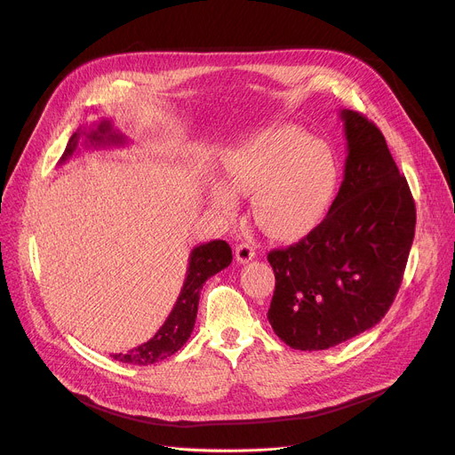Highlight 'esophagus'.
<instances>
[{"label": "esophagus", "mask_w": 455, "mask_h": 455, "mask_svg": "<svg viewBox=\"0 0 455 455\" xmlns=\"http://www.w3.org/2000/svg\"><path fill=\"white\" fill-rule=\"evenodd\" d=\"M256 256V251L249 243H239L235 247V259L239 263H249Z\"/></svg>", "instance_id": "34e87169"}]
</instances>
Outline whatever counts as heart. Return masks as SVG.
<instances>
[{
	"label": "heart",
	"mask_w": 455,
	"mask_h": 455,
	"mask_svg": "<svg viewBox=\"0 0 455 455\" xmlns=\"http://www.w3.org/2000/svg\"><path fill=\"white\" fill-rule=\"evenodd\" d=\"M339 168L332 151L291 126L270 128L237 146L225 161V185L210 201L225 220L237 196H251L254 221L268 235L287 239L313 228L335 196Z\"/></svg>",
	"instance_id": "b5f03b06"
}]
</instances>
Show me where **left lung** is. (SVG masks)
<instances>
[{
  "label": "left lung",
  "mask_w": 455,
  "mask_h": 455,
  "mask_svg": "<svg viewBox=\"0 0 455 455\" xmlns=\"http://www.w3.org/2000/svg\"><path fill=\"white\" fill-rule=\"evenodd\" d=\"M344 180L323 221L287 249L270 251L276 287L267 318L292 349L335 347L375 327L403 282L415 203L380 130L340 109Z\"/></svg>",
  "instance_id": "1"
}]
</instances>
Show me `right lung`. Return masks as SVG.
Returning <instances> with one entry per match:
<instances>
[{"label":"right lung","mask_w":455,"mask_h":455,"mask_svg":"<svg viewBox=\"0 0 455 455\" xmlns=\"http://www.w3.org/2000/svg\"><path fill=\"white\" fill-rule=\"evenodd\" d=\"M80 137H85L87 148H106V146H123L126 144V137L118 133L111 120L104 118L93 128V130H76L64 151L60 164L66 163L76 151ZM232 263V249L223 239L210 241V243H203L194 247L188 258V270L187 278L180 289V294L175 301V306L164 323L159 327V331L149 339L148 342L130 349L128 353H115L111 355L115 360L124 362V364L133 366H149L156 364L159 360H164L177 353L180 347L187 344L190 339L196 316H197V306H199V296L204 282L218 275L220 270L228 267Z\"/></svg>","instance_id":"add662e5"}]
</instances>
